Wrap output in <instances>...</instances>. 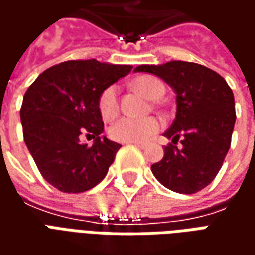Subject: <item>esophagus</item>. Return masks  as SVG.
I'll list each match as a JSON object with an SVG mask.
<instances>
[{"label":"esophagus","instance_id":"esophagus-1","mask_svg":"<svg viewBox=\"0 0 255 255\" xmlns=\"http://www.w3.org/2000/svg\"><path fill=\"white\" fill-rule=\"evenodd\" d=\"M132 144H135V146H136V147H139V149H143L144 146H146V143H140V142H135V143H132Z\"/></svg>","mask_w":255,"mask_h":255}]
</instances>
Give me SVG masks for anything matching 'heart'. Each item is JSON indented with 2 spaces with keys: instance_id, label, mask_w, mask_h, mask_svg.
<instances>
[{
  "instance_id": "heart-1",
  "label": "heart",
  "mask_w": 255,
  "mask_h": 255,
  "mask_svg": "<svg viewBox=\"0 0 255 255\" xmlns=\"http://www.w3.org/2000/svg\"><path fill=\"white\" fill-rule=\"evenodd\" d=\"M133 89L140 91L150 100H157L164 94V84L153 76H140L133 80ZM98 109L104 120H112L119 113V94L116 86L106 87L98 101ZM160 128V122L154 117L146 119H132L123 117L119 122L112 124L109 128V136L116 142L122 143H135L144 142L146 139L157 132Z\"/></svg>"
}]
</instances>
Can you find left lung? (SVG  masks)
I'll list each match as a JSON object with an SVG mask.
<instances>
[{
	"label": "left lung",
	"mask_w": 255,
	"mask_h": 255,
	"mask_svg": "<svg viewBox=\"0 0 255 255\" xmlns=\"http://www.w3.org/2000/svg\"><path fill=\"white\" fill-rule=\"evenodd\" d=\"M133 72L153 73L176 94V117L164 132L172 143L151 165L153 175L179 194L201 191L213 182L231 147L236 120L232 90L221 75L195 63L138 65ZM179 138L182 148L176 146Z\"/></svg>",
	"instance_id": "obj_1"
}]
</instances>
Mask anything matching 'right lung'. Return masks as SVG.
Returning <instances> with one entry per match:
<instances>
[{"label": "right lung", "instance_id": "obj_1", "mask_svg": "<svg viewBox=\"0 0 255 255\" xmlns=\"http://www.w3.org/2000/svg\"><path fill=\"white\" fill-rule=\"evenodd\" d=\"M131 65L65 61L42 72L23 97L20 120L27 149L41 175L63 192H84L104 180L122 144L101 136L102 91ZM92 135L93 145L80 136Z\"/></svg>", "mask_w": 255, "mask_h": 255}]
</instances>
